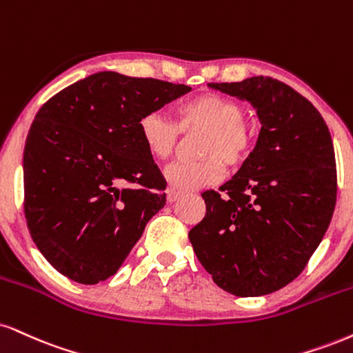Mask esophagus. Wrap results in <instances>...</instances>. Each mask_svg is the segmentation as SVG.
I'll return each mask as SVG.
<instances>
[{
  "instance_id": "obj_1",
  "label": "esophagus",
  "mask_w": 353,
  "mask_h": 353,
  "mask_svg": "<svg viewBox=\"0 0 353 353\" xmlns=\"http://www.w3.org/2000/svg\"><path fill=\"white\" fill-rule=\"evenodd\" d=\"M181 194L179 192H174V190H168V202L174 203L176 201H179Z\"/></svg>"
}]
</instances>
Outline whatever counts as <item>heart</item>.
I'll list each match as a JSON object with an SVG mask.
<instances>
[{"mask_svg": "<svg viewBox=\"0 0 353 353\" xmlns=\"http://www.w3.org/2000/svg\"><path fill=\"white\" fill-rule=\"evenodd\" d=\"M139 138L148 154L156 161L172 158L181 134L202 131L195 163H176L165 169V182L174 192H194L217 184L225 176V163L232 168L243 164L254 143V126L243 118V107L220 93H199L176 108V123L158 113L139 120Z\"/></svg>", "mask_w": 353, "mask_h": 353, "instance_id": "b5f03b06", "label": "heart"}]
</instances>
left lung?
<instances>
[{
    "instance_id": "1",
    "label": "left lung",
    "mask_w": 353,
    "mask_h": 353,
    "mask_svg": "<svg viewBox=\"0 0 353 353\" xmlns=\"http://www.w3.org/2000/svg\"><path fill=\"white\" fill-rule=\"evenodd\" d=\"M256 108L254 150L220 192L205 190V217L189 232L217 286L240 298L274 292L305 268L329 228L337 197L334 144L324 118L271 77L209 83Z\"/></svg>"
}]
</instances>
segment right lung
<instances>
[{"mask_svg": "<svg viewBox=\"0 0 353 353\" xmlns=\"http://www.w3.org/2000/svg\"><path fill=\"white\" fill-rule=\"evenodd\" d=\"M188 92L108 70L42 105L24 146V215L59 273L82 284L105 281L163 209L165 181L138 125Z\"/></svg>", "mask_w": 353, "mask_h": 353, "instance_id": "1", "label": "right lung"}]
</instances>
